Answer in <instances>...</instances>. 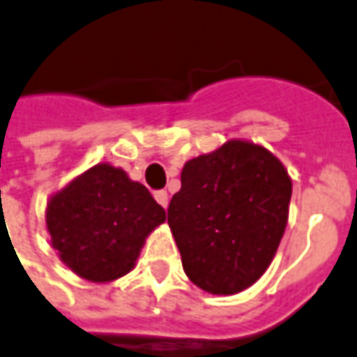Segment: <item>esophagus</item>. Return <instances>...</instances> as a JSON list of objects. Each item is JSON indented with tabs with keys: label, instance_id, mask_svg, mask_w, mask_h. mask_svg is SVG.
<instances>
[{
	"label": "esophagus",
	"instance_id": "obj_1",
	"mask_svg": "<svg viewBox=\"0 0 357 357\" xmlns=\"http://www.w3.org/2000/svg\"><path fill=\"white\" fill-rule=\"evenodd\" d=\"M155 200H157L158 204L162 206V208H166V206H168V192L157 191V192H155Z\"/></svg>",
	"mask_w": 357,
	"mask_h": 357
}]
</instances>
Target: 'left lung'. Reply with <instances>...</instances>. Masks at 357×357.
<instances>
[{
  "instance_id": "1",
  "label": "left lung",
  "mask_w": 357,
  "mask_h": 357,
  "mask_svg": "<svg viewBox=\"0 0 357 357\" xmlns=\"http://www.w3.org/2000/svg\"><path fill=\"white\" fill-rule=\"evenodd\" d=\"M291 179L273 153L231 139L187 160L168 225L192 284L232 295L263 276L287 225Z\"/></svg>"
}]
</instances>
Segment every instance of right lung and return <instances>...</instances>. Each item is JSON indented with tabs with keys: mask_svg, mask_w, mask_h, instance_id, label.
Masks as SVG:
<instances>
[{
	"mask_svg": "<svg viewBox=\"0 0 357 357\" xmlns=\"http://www.w3.org/2000/svg\"><path fill=\"white\" fill-rule=\"evenodd\" d=\"M165 208L125 170L96 165L47 204V229L60 259L81 278L112 282L134 268Z\"/></svg>",
	"mask_w": 357,
	"mask_h": 357,
	"instance_id": "obj_1",
	"label": "right lung"
}]
</instances>
